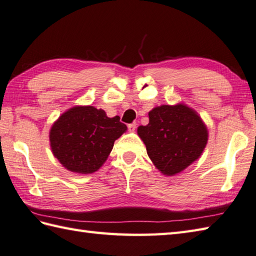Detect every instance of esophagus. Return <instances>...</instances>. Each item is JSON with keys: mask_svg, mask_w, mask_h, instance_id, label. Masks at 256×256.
<instances>
[{"mask_svg": "<svg viewBox=\"0 0 256 256\" xmlns=\"http://www.w3.org/2000/svg\"><path fill=\"white\" fill-rule=\"evenodd\" d=\"M136 128H137V124H136V122H132V124H128V130H129L130 132H134Z\"/></svg>", "mask_w": 256, "mask_h": 256, "instance_id": "esophagus-1", "label": "esophagus"}]
</instances>
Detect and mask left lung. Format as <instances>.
<instances>
[{
	"instance_id": "left-lung-1",
	"label": "left lung",
	"mask_w": 256,
	"mask_h": 256,
	"mask_svg": "<svg viewBox=\"0 0 256 256\" xmlns=\"http://www.w3.org/2000/svg\"><path fill=\"white\" fill-rule=\"evenodd\" d=\"M148 114L149 124L137 132L161 174L174 176L200 158L208 134L196 112L181 102L154 107Z\"/></svg>"
}]
</instances>
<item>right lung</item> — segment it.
Segmentation results:
<instances>
[{"instance_id": "add662e5", "label": "right lung", "mask_w": 256, "mask_h": 256, "mask_svg": "<svg viewBox=\"0 0 256 256\" xmlns=\"http://www.w3.org/2000/svg\"><path fill=\"white\" fill-rule=\"evenodd\" d=\"M119 119L109 118L102 109L92 106L72 107L50 130L52 152L65 169L92 174L107 160L114 140L127 130Z\"/></svg>"}]
</instances>
